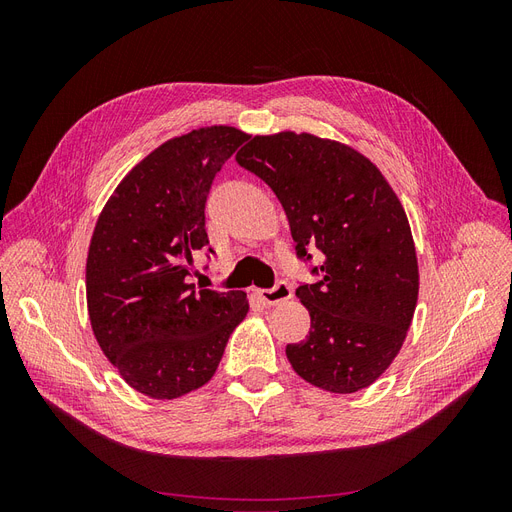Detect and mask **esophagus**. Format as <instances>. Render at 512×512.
I'll return each mask as SVG.
<instances>
[{
	"label": "esophagus",
	"instance_id": "obj_1",
	"mask_svg": "<svg viewBox=\"0 0 512 512\" xmlns=\"http://www.w3.org/2000/svg\"><path fill=\"white\" fill-rule=\"evenodd\" d=\"M258 299L265 303V305H277V303H284L292 297V288L288 282L280 280L273 288H262L256 292Z\"/></svg>",
	"mask_w": 512,
	"mask_h": 512
}]
</instances>
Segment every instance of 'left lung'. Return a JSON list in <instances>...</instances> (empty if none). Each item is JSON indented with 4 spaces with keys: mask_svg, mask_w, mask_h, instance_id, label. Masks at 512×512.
Instances as JSON below:
<instances>
[{
    "mask_svg": "<svg viewBox=\"0 0 512 512\" xmlns=\"http://www.w3.org/2000/svg\"><path fill=\"white\" fill-rule=\"evenodd\" d=\"M237 162L280 200L299 258L324 260L297 288L312 329L288 344L297 374L348 395L374 384L404 346L418 299L412 230L378 166L356 149L307 132L254 136Z\"/></svg>",
    "mask_w": 512,
    "mask_h": 512,
    "instance_id": "obj_1",
    "label": "left lung"
}]
</instances>
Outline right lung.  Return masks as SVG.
<instances>
[{
    "mask_svg": "<svg viewBox=\"0 0 512 512\" xmlns=\"http://www.w3.org/2000/svg\"><path fill=\"white\" fill-rule=\"evenodd\" d=\"M247 138L232 126L170 138L121 179L91 235V329L121 378L151 399L207 384L250 309L245 292L192 284L194 256L209 245L211 183Z\"/></svg>",
    "mask_w": 512,
    "mask_h": 512,
    "instance_id": "right-lung-1",
    "label": "right lung"
}]
</instances>
